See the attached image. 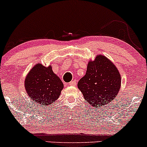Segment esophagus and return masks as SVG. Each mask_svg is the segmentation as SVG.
<instances>
[{
	"instance_id": "34e87169",
	"label": "esophagus",
	"mask_w": 147,
	"mask_h": 147,
	"mask_svg": "<svg viewBox=\"0 0 147 147\" xmlns=\"http://www.w3.org/2000/svg\"><path fill=\"white\" fill-rule=\"evenodd\" d=\"M68 85H69V86H76V81H75V80H73V81L69 82Z\"/></svg>"
}]
</instances>
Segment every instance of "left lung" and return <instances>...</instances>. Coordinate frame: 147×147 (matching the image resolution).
<instances>
[{
    "mask_svg": "<svg viewBox=\"0 0 147 147\" xmlns=\"http://www.w3.org/2000/svg\"><path fill=\"white\" fill-rule=\"evenodd\" d=\"M121 78L115 65L106 56L96 55L87 65L86 75L77 84L84 98L93 107L112 102L120 91Z\"/></svg>",
    "mask_w": 147,
    "mask_h": 147,
    "instance_id": "8db88e82",
    "label": "left lung"
}]
</instances>
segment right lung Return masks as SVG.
<instances>
[{"label": "right lung", "mask_w": 147, "mask_h": 147, "mask_svg": "<svg viewBox=\"0 0 147 147\" xmlns=\"http://www.w3.org/2000/svg\"><path fill=\"white\" fill-rule=\"evenodd\" d=\"M24 86L29 98L35 103L49 105L60 96L63 84L53 72L51 65L45 67L39 63L29 71Z\"/></svg>", "instance_id": "right-lung-1"}]
</instances>
